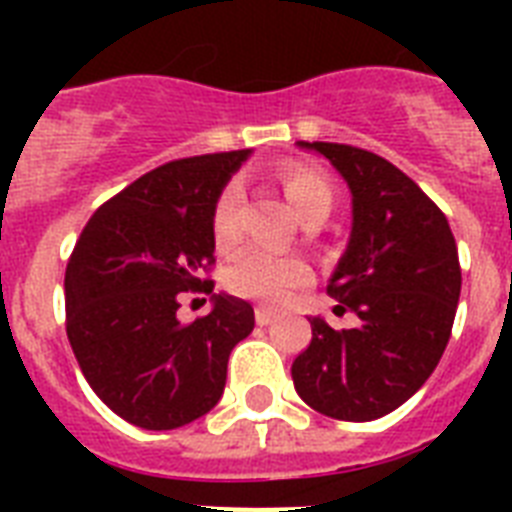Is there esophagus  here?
I'll use <instances>...</instances> for the list:
<instances>
[{
  "label": "esophagus",
  "instance_id": "obj_1",
  "mask_svg": "<svg viewBox=\"0 0 512 512\" xmlns=\"http://www.w3.org/2000/svg\"><path fill=\"white\" fill-rule=\"evenodd\" d=\"M255 321H257V324H260V327H268V324H273V321H276V311H271V308H265V305H257Z\"/></svg>",
  "mask_w": 512,
  "mask_h": 512
}]
</instances>
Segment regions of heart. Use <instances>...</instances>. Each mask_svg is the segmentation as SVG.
<instances>
[{
  "label": "heart",
  "instance_id": "obj_1",
  "mask_svg": "<svg viewBox=\"0 0 512 512\" xmlns=\"http://www.w3.org/2000/svg\"><path fill=\"white\" fill-rule=\"evenodd\" d=\"M281 188L300 220L327 217L332 212V185L321 172L287 164L279 172ZM239 185H228L212 212V236L220 249H228L236 241V215H239ZM311 279V268L295 255H273V252H247L228 271V287L241 297L263 300V303H284L297 287Z\"/></svg>",
  "mask_w": 512,
  "mask_h": 512
}]
</instances>
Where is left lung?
Returning <instances> with one entry per match:
<instances>
[{"mask_svg":"<svg viewBox=\"0 0 512 512\" xmlns=\"http://www.w3.org/2000/svg\"><path fill=\"white\" fill-rule=\"evenodd\" d=\"M295 146L324 156L348 185V247L327 289L335 313H356L358 327L335 332L311 316V345L292 380L316 412L377 420L409 401L444 356L462 289L457 244L444 212L382 156L340 143Z\"/></svg>","mask_w":512,"mask_h":512,"instance_id":"obj_1","label":"left lung"}]
</instances>
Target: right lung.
Wrapping results in <instances>:
<instances>
[{
  "label": "right lung",
  "mask_w": 512,
  "mask_h": 512,
  "mask_svg": "<svg viewBox=\"0 0 512 512\" xmlns=\"http://www.w3.org/2000/svg\"><path fill=\"white\" fill-rule=\"evenodd\" d=\"M252 151L180 159L138 177L84 225L66 268V332L103 404L146 430H175L220 401L228 356L255 329L247 300L177 321L180 292L215 263L212 212Z\"/></svg>",
  "instance_id": "add662e5"
}]
</instances>
